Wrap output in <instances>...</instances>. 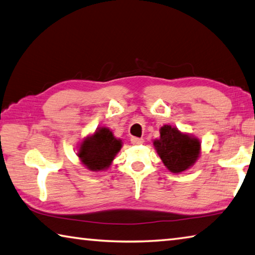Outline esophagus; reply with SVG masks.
<instances>
[{"label":"esophagus","mask_w":255,"mask_h":255,"mask_svg":"<svg viewBox=\"0 0 255 255\" xmlns=\"http://www.w3.org/2000/svg\"><path fill=\"white\" fill-rule=\"evenodd\" d=\"M131 143H132V144H135V145H137V144H142V143H143V139H142V137L133 136L132 139H131Z\"/></svg>","instance_id":"1"}]
</instances>
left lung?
Listing matches in <instances>:
<instances>
[{"label": "left lung", "mask_w": 255, "mask_h": 255, "mask_svg": "<svg viewBox=\"0 0 255 255\" xmlns=\"http://www.w3.org/2000/svg\"><path fill=\"white\" fill-rule=\"evenodd\" d=\"M153 145L164 166L173 173L190 168L200 153L199 140L181 133L171 125H163L160 128V139L154 140Z\"/></svg>", "instance_id": "obj_1"}]
</instances>
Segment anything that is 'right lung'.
Segmentation results:
<instances>
[{"mask_svg": "<svg viewBox=\"0 0 255 255\" xmlns=\"http://www.w3.org/2000/svg\"><path fill=\"white\" fill-rule=\"evenodd\" d=\"M121 148L122 141L116 139L110 128H101L82 142L77 155L89 170L101 171L110 167Z\"/></svg>", "mask_w": 255, "mask_h": 255, "instance_id": "1", "label": "right lung"}]
</instances>
